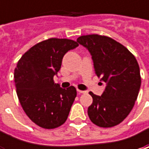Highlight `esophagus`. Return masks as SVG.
<instances>
[{"label":"esophagus","mask_w":149,"mask_h":149,"mask_svg":"<svg viewBox=\"0 0 149 149\" xmlns=\"http://www.w3.org/2000/svg\"><path fill=\"white\" fill-rule=\"evenodd\" d=\"M77 92L79 94H85L86 93L85 90H80V89H77Z\"/></svg>","instance_id":"obj_1"}]
</instances>
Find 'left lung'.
Masks as SVG:
<instances>
[{
	"label": "left lung",
	"instance_id": "1",
	"mask_svg": "<svg viewBox=\"0 0 149 149\" xmlns=\"http://www.w3.org/2000/svg\"><path fill=\"white\" fill-rule=\"evenodd\" d=\"M77 42L89 50L96 75L106 84L101 96L89 92L93 98L89 118L102 128L118 125L132 110L140 89L137 60L123 45L104 36H82Z\"/></svg>",
	"mask_w": 149,
	"mask_h": 149
}]
</instances>
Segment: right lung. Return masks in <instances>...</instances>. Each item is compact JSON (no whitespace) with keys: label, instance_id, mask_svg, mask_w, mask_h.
<instances>
[{"label":"right lung","instance_id":"right-lung-1","mask_svg":"<svg viewBox=\"0 0 149 149\" xmlns=\"http://www.w3.org/2000/svg\"><path fill=\"white\" fill-rule=\"evenodd\" d=\"M79 44L51 38L34 45L21 56L15 69L16 93L26 115L38 126L51 129L65 123L77 92L54 84L64 55Z\"/></svg>","mask_w":149,"mask_h":149}]
</instances>
